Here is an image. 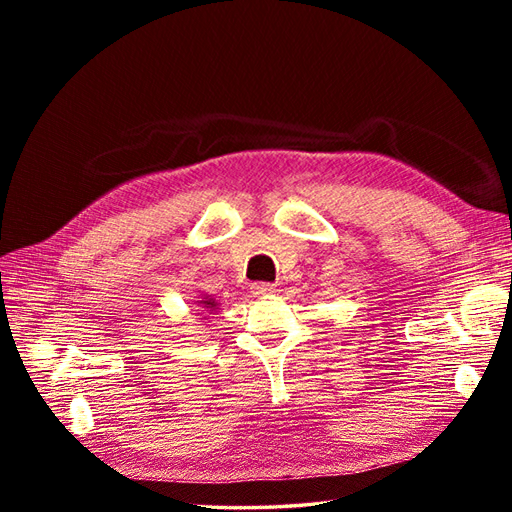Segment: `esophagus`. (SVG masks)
<instances>
[{
    "instance_id": "obj_1",
    "label": "esophagus",
    "mask_w": 512,
    "mask_h": 512,
    "mask_svg": "<svg viewBox=\"0 0 512 512\" xmlns=\"http://www.w3.org/2000/svg\"><path fill=\"white\" fill-rule=\"evenodd\" d=\"M252 292H254V294H258V297H265V294L275 292V286H273V284L260 282V284H254V286H252Z\"/></svg>"
}]
</instances>
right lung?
<instances>
[{"instance_id": "obj_1", "label": "right lung", "mask_w": 512, "mask_h": 512, "mask_svg": "<svg viewBox=\"0 0 512 512\" xmlns=\"http://www.w3.org/2000/svg\"><path fill=\"white\" fill-rule=\"evenodd\" d=\"M196 305H198V312L203 316H209V314L215 312V309H220V303L215 301L211 294H203V297H198Z\"/></svg>"}]
</instances>
